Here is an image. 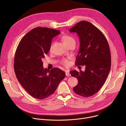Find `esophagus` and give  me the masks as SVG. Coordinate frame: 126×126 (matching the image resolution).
Here are the masks:
<instances>
[{"instance_id": "obj_1", "label": "esophagus", "mask_w": 126, "mask_h": 126, "mask_svg": "<svg viewBox=\"0 0 126 126\" xmlns=\"http://www.w3.org/2000/svg\"><path fill=\"white\" fill-rule=\"evenodd\" d=\"M66 76L67 77H69V76H70V73H69V70H66Z\"/></svg>"}]
</instances>
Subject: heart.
<instances>
[{
  "instance_id": "obj_1",
  "label": "heart",
  "mask_w": 126,
  "mask_h": 126,
  "mask_svg": "<svg viewBox=\"0 0 126 126\" xmlns=\"http://www.w3.org/2000/svg\"><path fill=\"white\" fill-rule=\"evenodd\" d=\"M62 40L64 42V43L68 46V45L71 44H75V40L73 37H72L71 36L69 35H64L62 36L61 37ZM53 45H54V43H51L50 46V48L49 49L50 50H51ZM69 58L68 59H63L61 61V63L62 65L65 67H67L70 64V62L69 60Z\"/></svg>"
}]
</instances>
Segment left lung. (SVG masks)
<instances>
[{"label":"left lung","instance_id":"1","mask_svg":"<svg viewBox=\"0 0 126 126\" xmlns=\"http://www.w3.org/2000/svg\"><path fill=\"white\" fill-rule=\"evenodd\" d=\"M80 38V49L76 58V66L85 65V70H71L72 77L78 83L74 91L87 97L95 94L105 83L111 68L109 46L103 33L89 22L81 21L69 30Z\"/></svg>","mask_w":126,"mask_h":126}]
</instances>
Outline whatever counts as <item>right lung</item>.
<instances>
[{
	"mask_svg": "<svg viewBox=\"0 0 126 126\" xmlns=\"http://www.w3.org/2000/svg\"><path fill=\"white\" fill-rule=\"evenodd\" d=\"M60 33L47 28L33 29L21 39L16 50L14 68L17 80L28 93L39 100L54 94L66 76L58 68L44 69L42 61L52 39Z\"/></svg>",
	"mask_w": 126,
	"mask_h": 126,
	"instance_id": "1",
	"label": "right lung"
}]
</instances>
